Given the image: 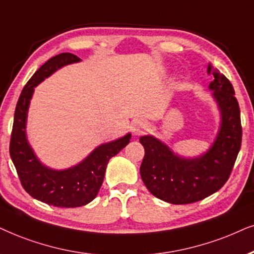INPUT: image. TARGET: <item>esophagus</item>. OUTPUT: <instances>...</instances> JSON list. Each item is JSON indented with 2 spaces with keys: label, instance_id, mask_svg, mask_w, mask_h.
Returning <instances> with one entry per match:
<instances>
[{
  "label": "esophagus",
  "instance_id": "obj_1",
  "mask_svg": "<svg viewBox=\"0 0 254 254\" xmlns=\"http://www.w3.org/2000/svg\"><path fill=\"white\" fill-rule=\"evenodd\" d=\"M147 130V124L145 121L143 120H138L133 123V127H132V132L136 134V136H139V134H142L145 132Z\"/></svg>",
  "mask_w": 254,
  "mask_h": 254
}]
</instances>
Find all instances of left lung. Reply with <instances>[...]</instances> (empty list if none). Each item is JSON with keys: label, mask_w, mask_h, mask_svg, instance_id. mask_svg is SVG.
I'll list each match as a JSON object with an SVG mask.
<instances>
[{"label": "left lung", "mask_w": 254, "mask_h": 254, "mask_svg": "<svg viewBox=\"0 0 254 254\" xmlns=\"http://www.w3.org/2000/svg\"><path fill=\"white\" fill-rule=\"evenodd\" d=\"M207 72L213 97L221 112L219 133L205 155L195 159L182 158L152 136L140 137L144 155L139 172L144 184L155 197L171 204H191L220 190L230 178L242 146L240 109L232 84L208 63Z\"/></svg>", "instance_id": "left-lung-1"}]
</instances>
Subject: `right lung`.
I'll return each instance as SVG.
<instances>
[{
  "mask_svg": "<svg viewBox=\"0 0 254 254\" xmlns=\"http://www.w3.org/2000/svg\"><path fill=\"white\" fill-rule=\"evenodd\" d=\"M79 61L73 54H60L48 60L29 79L16 104L9 145L11 160L24 190L37 200L57 207H78L94 200L103 183L109 159L124 149L131 138L127 133L103 144L78 165L63 171L50 170L38 162L25 137L27 112L34 88L57 69Z\"/></svg>",
  "mask_w": 254,
  "mask_h": 254,
  "instance_id": "right-lung-1",
  "label": "right lung"
}]
</instances>
